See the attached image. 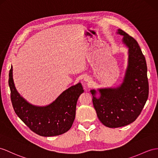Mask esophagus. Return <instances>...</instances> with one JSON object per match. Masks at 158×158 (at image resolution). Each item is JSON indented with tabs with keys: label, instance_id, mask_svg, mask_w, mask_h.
<instances>
[{
	"label": "esophagus",
	"instance_id": "34e87169",
	"mask_svg": "<svg viewBox=\"0 0 158 158\" xmlns=\"http://www.w3.org/2000/svg\"><path fill=\"white\" fill-rule=\"evenodd\" d=\"M84 81H85V82H89L90 81V77L89 76H85V77H84Z\"/></svg>",
	"mask_w": 158,
	"mask_h": 158
}]
</instances>
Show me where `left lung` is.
<instances>
[{
    "label": "left lung",
    "mask_w": 158,
    "mask_h": 158,
    "mask_svg": "<svg viewBox=\"0 0 158 158\" xmlns=\"http://www.w3.org/2000/svg\"><path fill=\"white\" fill-rule=\"evenodd\" d=\"M123 42L129 48V64L123 82L116 88L98 90L101 97L93 95L92 102L98 118L110 128L121 127L131 123L139 117L149 95L147 64L137 41L121 29Z\"/></svg>",
    "instance_id": "obj_1"
}]
</instances>
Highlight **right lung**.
<instances>
[{
  "mask_svg": "<svg viewBox=\"0 0 158 158\" xmlns=\"http://www.w3.org/2000/svg\"><path fill=\"white\" fill-rule=\"evenodd\" d=\"M10 99L15 113L28 127L40 136H56L71 128L76 115L78 98L84 92L78 83L64 91L55 101L46 106L31 105L21 97L15 88L13 67L9 71Z\"/></svg>",
  "mask_w": 158,
  "mask_h": 158,
  "instance_id": "right-lung-1",
  "label": "right lung"
}]
</instances>
